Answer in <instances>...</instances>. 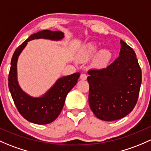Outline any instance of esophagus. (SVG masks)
I'll return each instance as SVG.
<instances>
[{
    "label": "esophagus",
    "instance_id": "obj_1",
    "mask_svg": "<svg viewBox=\"0 0 151 151\" xmlns=\"http://www.w3.org/2000/svg\"><path fill=\"white\" fill-rule=\"evenodd\" d=\"M87 77H88V76H87V74H85V73H82L80 75V79H82V80H86Z\"/></svg>",
    "mask_w": 151,
    "mask_h": 151
}]
</instances>
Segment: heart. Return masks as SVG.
I'll list each match as a JSON object with an SVG mask.
<instances>
[{"mask_svg":"<svg viewBox=\"0 0 151 151\" xmlns=\"http://www.w3.org/2000/svg\"><path fill=\"white\" fill-rule=\"evenodd\" d=\"M98 51V47L95 44H89L85 48L82 53V58L83 59H87L89 57L92 56ZM111 53L109 50H102L98 55V61L101 65L106 64L110 59Z\"/></svg>","mask_w":151,"mask_h":151,"instance_id":"1","label":"heart"}]
</instances>
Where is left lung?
Listing matches in <instances>:
<instances>
[{
	"instance_id": "8db88e82",
	"label": "left lung",
	"mask_w": 151,
	"mask_h": 151,
	"mask_svg": "<svg viewBox=\"0 0 151 151\" xmlns=\"http://www.w3.org/2000/svg\"><path fill=\"white\" fill-rule=\"evenodd\" d=\"M119 56L103 69L88 71L89 104L104 121L126 116L135 106L142 82V71L133 49L123 40Z\"/></svg>"
}]
</instances>
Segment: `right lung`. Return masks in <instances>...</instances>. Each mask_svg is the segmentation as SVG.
<instances>
[{
  "mask_svg": "<svg viewBox=\"0 0 151 151\" xmlns=\"http://www.w3.org/2000/svg\"><path fill=\"white\" fill-rule=\"evenodd\" d=\"M63 37L61 31L42 30L30 35L14 51L9 74V88L17 110L22 116L32 123L47 124L59 116L69 91L77 84L80 74L74 73L58 79L46 94L40 98H32L24 93L19 86L17 78V59L28 41L34 39H50L59 40Z\"/></svg>",
  "mask_w": 151,
  "mask_h": 151,
  "instance_id": "obj_1",
  "label": "right lung"
}]
</instances>
